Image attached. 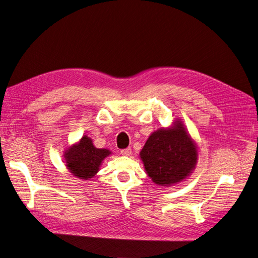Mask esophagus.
Listing matches in <instances>:
<instances>
[{
  "label": "esophagus",
  "mask_w": 258,
  "mask_h": 258,
  "mask_svg": "<svg viewBox=\"0 0 258 258\" xmlns=\"http://www.w3.org/2000/svg\"><path fill=\"white\" fill-rule=\"evenodd\" d=\"M121 154L123 155V156H131V154H132V150H131L130 147H128V148H124V150H122V151H121Z\"/></svg>",
  "instance_id": "34e87169"
}]
</instances>
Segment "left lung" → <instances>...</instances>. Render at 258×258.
Segmentation results:
<instances>
[{
    "label": "left lung",
    "mask_w": 258,
    "mask_h": 258,
    "mask_svg": "<svg viewBox=\"0 0 258 258\" xmlns=\"http://www.w3.org/2000/svg\"><path fill=\"white\" fill-rule=\"evenodd\" d=\"M140 158L148 177L160 186L182 182L195 169L198 147L180 120L168 128L154 132L147 139Z\"/></svg>",
    "instance_id": "left-lung-1"
}]
</instances>
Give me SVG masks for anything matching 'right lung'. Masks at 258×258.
I'll use <instances>...</instances> for the list:
<instances>
[{"instance_id": "1", "label": "right lung", "mask_w": 258, "mask_h": 258, "mask_svg": "<svg viewBox=\"0 0 258 258\" xmlns=\"http://www.w3.org/2000/svg\"><path fill=\"white\" fill-rule=\"evenodd\" d=\"M111 155L105 148H97L90 137L84 136L78 143L73 144L64 152L66 166L76 178L88 180L99 170L102 161Z\"/></svg>"}]
</instances>
